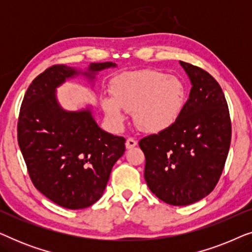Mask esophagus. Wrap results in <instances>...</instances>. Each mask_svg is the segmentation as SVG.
<instances>
[{"instance_id":"1","label":"esophagus","mask_w":252,"mask_h":252,"mask_svg":"<svg viewBox=\"0 0 252 252\" xmlns=\"http://www.w3.org/2000/svg\"><path fill=\"white\" fill-rule=\"evenodd\" d=\"M137 144L136 140L133 139V137H128V139L126 140V148L127 149H132V148H134Z\"/></svg>"}]
</instances>
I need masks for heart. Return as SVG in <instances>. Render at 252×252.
Listing matches in <instances>:
<instances>
[{"label":"heart","instance_id":"b5f03b06","mask_svg":"<svg viewBox=\"0 0 252 252\" xmlns=\"http://www.w3.org/2000/svg\"><path fill=\"white\" fill-rule=\"evenodd\" d=\"M112 97L103 96L101 105L110 123L122 127L125 111H133L135 125L147 133H159L177 122L184 109L186 87L180 79L157 70L120 74L113 79Z\"/></svg>","mask_w":252,"mask_h":252}]
</instances>
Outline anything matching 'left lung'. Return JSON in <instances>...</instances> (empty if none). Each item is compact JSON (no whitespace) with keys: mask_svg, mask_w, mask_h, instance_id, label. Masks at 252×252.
Masks as SVG:
<instances>
[{"mask_svg":"<svg viewBox=\"0 0 252 252\" xmlns=\"http://www.w3.org/2000/svg\"><path fill=\"white\" fill-rule=\"evenodd\" d=\"M191 89L167 129L140 140L144 179L153 194L170 205H189L208 196L225 166L232 124L221 87L211 74L180 61Z\"/></svg>","mask_w":252,"mask_h":252,"instance_id":"1","label":"left lung"}]
</instances>
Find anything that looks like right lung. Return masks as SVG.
Here are the masks:
<instances>
[{"mask_svg": "<svg viewBox=\"0 0 252 252\" xmlns=\"http://www.w3.org/2000/svg\"><path fill=\"white\" fill-rule=\"evenodd\" d=\"M116 66L91 63L81 72L53 65L24 96L17 130L27 171L37 190L63 208L85 209L101 198L113 165L125 153V139L99 128L91 109L64 110L56 88L79 74L94 80L97 72Z\"/></svg>", "mask_w": 252, "mask_h": 252, "instance_id": "1", "label": "right lung"}]
</instances>
